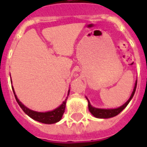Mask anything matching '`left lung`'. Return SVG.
Returning <instances> with one entry per match:
<instances>
[{
	"label": "left lung",
	"instance_id": "8db88e82",
	"mask_svg": "<svg viewBox=\"0 0 147 147\" xmlns=\"http://www.w3.org/2000/svg\"><path fill=\"white\" fill-rule=\"evenodd\" d=\"M137 81H136V83H135L134 88V91H133L132 94H131V96L129 98V100L127 101V102L123 105L121 107H117V108H115V109H100V108H96V107H92L91 104H90L89 100H88V109H89V111L92 113V114L93 116H94L97 118H110V117H113L116 116L117 114H119L122 111H123L124 108H125L127 105L129 104V102L130 101V100L132 99V98L134 95L135 91H136V88H137Z\"/></svg>",
	"mask_w": 147,
	"mask_h": 147
}]
</instances>
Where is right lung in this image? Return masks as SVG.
Listing matches in <instances>:
<instances>
[{
	"mask_svg": "<svg viewBox=\"0 0 147 147\" xmlns=\"http://www.w3.org/2000/svg\"><path fill=\"white\" fill-rule=\"evenodd\" d=\"M12 89L13 92V94H14L16 100H17V102L18 103V105H20V107H21L22 110H23L29 117H30L31 118L33 119V120H35V121H39V122H41V123L51 124V123H56V122L59 121L60 120L62 119V115H63V114H64L65 109V105H66V100L68 97H67L66 99L62 102V104L60 105L59 107H57V108H55V110H53L52 111L37 112L29 109V108H27L26 106H24V105L20 101L19 99L17 98V95L15 94L14 90H13V87ZM69 93H68V95H69Z\"/></svg>",
	"mask_w": 147,
	"mask_h": 147,
	"instance_id": "add662e5",
	"label": "right lung"
}]
</instances>
